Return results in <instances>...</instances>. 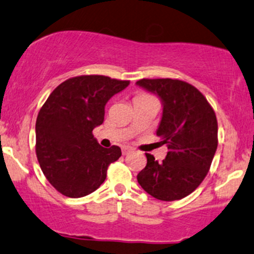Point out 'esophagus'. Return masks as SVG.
I'll return each instance as SVG.
<instances>
[{
    "label": "esophagus",
    "mask_w": 254,
    "mask_h": 254,
    "mask_svg": "<svg viewBox=\"0 0 254 254\" xmlns=\"http://www.w3.org/2000/svg\"><path fill=\"white\" fill-rule=\"evenodd\" d=\"M130 151H132V148H129V146H124L122 148V155H128Z\"/></svg>",
    "instance_id": "1"
}]
</instances>
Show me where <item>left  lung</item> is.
<instances>
[{
    "instance_id": "obj_1",
    "label": "left lung",
    "mask_w": 254,
    "mask_h": 254,
    "mask_svg": "<svg viewBox=\"0 0 254 254\" xmlns=\"http://www.w3.org/2000/svg\"><path fill=\"white\" fill-rule=\"evenodd\" d=\"M137 84L162 102L156 135L168 148L162 162L145 154L148 162L138 173V183L157 200H181L202 183L211 167L218 146L214 110L197 88L184 81L143 78Z\"/></svg>"
}]
</instances>
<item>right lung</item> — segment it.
I'll list each match as a JSON object with an SVG mask.
<instances>
[{
    "mask_svg": "<svg viewBox=\"0 0 254 254\" xmlns=\"http://www.w3.org/2000/svg\"><path fill=\"white\" fill-rule=\"evenodd\" d=\"M129 81L102 75L69 78L52 92L36 120V155L43 174L63 195L77 198L97 190L121 149L99 145L93 129L105 105Z\"/></svg>",
    "mask_w": 254,
    "mask_h": 254,
    "instance_id": "add662e5",
    "label": "right lung"
}]
</instances>
